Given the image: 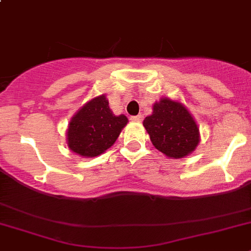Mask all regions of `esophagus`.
Instances as JSON below:
<instances>
[{
	"label": "esophagus",
	"instance_id": "obj_1",
	"mask_svg": "<svg viewBox=\"0 0 251 251\" xmlns=\"http://www.w3.org/2000/svg\"><path fill=\"white\" fill-rule=\"evenodd\" d=\"M144 116L142 115H137V116H131V120L132 121H136V123H141Z\"/></svg>",
	"mask_w": 251,
	"mask_h": 251
}]
</instances>
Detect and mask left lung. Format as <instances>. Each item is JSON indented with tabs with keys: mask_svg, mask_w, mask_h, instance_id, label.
<instances>
[{
	"mask_svg": "<svg viewBox=\"0 0 251 251\" xmlns=\"http://www.w3.org/2000/svg\"><path fill=\"white\" fill-rule=\"evenodd\" d=\"M152 145L170 159H181L193 152L200 141L193 115L179 101L169 98L153 103L152 114L144 120Z\"/></svg>",
	"mask_w": 251,
	"mask_h": 251,
	"instance_id": "8db88e82",
	"label": "left lung"
}]
</instances>
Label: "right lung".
<instances>
[{
    "mask_svg": "<svg viewBox=\"0 0 251 251\" xmlns=\"http://www.w3.org/2000/svg\"><path fill=\"white\" fill-rule=\"evenodd\" d=\"M127 121L125 115H114L109 100L101 95L74 115L67 127V146L80 156H99L114 145Z\"/></svg>",
    "mask_w": 251,
    "mask_h": 251,
    "instance_id": "1",
    "label": "right lung"
}]
</instances>
